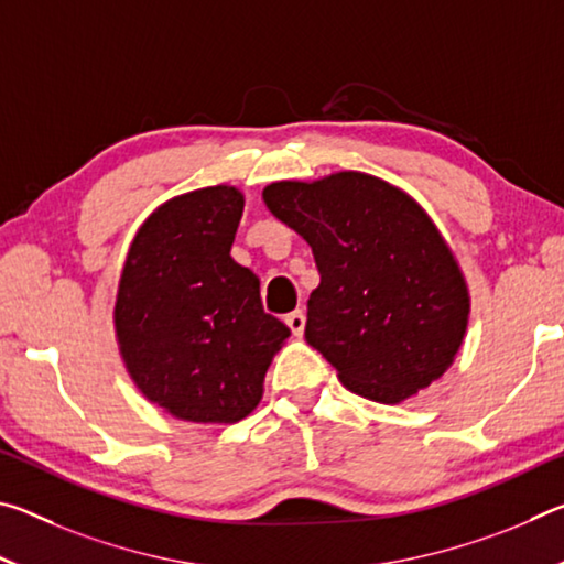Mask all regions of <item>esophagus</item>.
<instances>
[{
	"instance_id": "34e87169",
	"label": "esophagus",
	"mask_w": 564,
	"mask_h": 564,
	"mask_svg": "<svg viewBox=\"0 0 564 564\" xmlns=\"http://www.w3.org/2000/svg\"><path fill=\"white\" fill-rule=\"evenodd\" d=\"M285 326L291 328V333H293L295 338H301L303 330H305V313L303 311L289 313V316H285Z\"/></svg>"
}]
</instances>
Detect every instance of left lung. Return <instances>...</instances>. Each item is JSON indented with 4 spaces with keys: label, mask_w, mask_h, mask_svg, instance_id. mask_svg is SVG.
I'll list each match as a JSON object with an SVG mask.
<instances>
[{
    "label": "left lung",
    "mask_w": 564,
    "mask_h": 564,
    "mask_svg": "<svg viewBox=\"0 0 564 564\" xmlns=\"http://www.w3.org/2000/svg\"><path fill=\"white\" fill-rule=\"evenodd\" d=\"M269 212L308 241L321 283L305 340L350 393L395 405L453 366L470 293L451 246L413 196L362 171L275 181Z\"/></svg>",
    "instance_id": "1"
}]
</instances>
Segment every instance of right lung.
I'll return each instance as SVG.
<instances>
[{
    "mask_svg": "<svg viewBox=\"0 0 564 564\" xmlns=\"http://www.w3.org/2000/svg\"><path fill=\"white\" fill-rule=\"evenodd\" d=\"M241 214L236 186L174 196L141 224L121 271L123 366L147 400L188 423L243 420L291 336L263 311L259 275L231 259Z\"/></svg>",
    "mask_w": 564,
    "mask_h": 564,
    "instance_id": "1",
    "label": "right lung"
}]
</instances>
